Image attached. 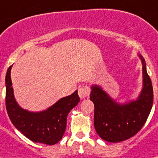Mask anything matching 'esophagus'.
<instances>
[{
	"instance_id": "esophagus-1",
	"label": "esophagus",
	"mask_w": 158,
	"mask_h": 158,
	"mask_svg": "<svg viewBox=\"0 0 158 158\" xmlns=\"http://www.w3.org/2000/svg\"><path fill=\"white\" fill-rule=\"evenodd\" d=\"M90 94V89L89 87L85 85H82L78 89V95L81 98H84L85 97H88Z\"/></svg>"
}]
</instances>
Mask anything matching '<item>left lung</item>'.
Segmentation results:
<instances>
[{
	"instance_id": "obj_1",
	"label": "left lung",
	"mask_w": 158,
	"mask_h": 158,
	"mask_svg": "<svg viewBox=\"0 0 158 158\" xmlns=\"http://www.w3.org/2000/svg\"><path fill=\"white\" fill-rule=\"evenodd\" d=\"M139 57L142 62L143 88L136 100L119 104L99 85L91 87L95 130L106 141L116 143L132 137L142 128L149 115L153 102V90L145 60L141 55Z\"/></svg>"
}]
</instances>
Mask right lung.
Listing matches in <instances>:
<instances>
[{"label":"right lung","instance_id":"add662e5","mask_svg":"<svg viewBox=\"0 0 158 158\" xmlns=\"http://www.w3.org/2000/svg\"><path fill=\"white\" fill-rule=\"evenodd\" d=\"M11 69L12 65L6 76V106L12 123L32 141L48 145L58 143L66 129L68 114L80 102L77 90L60 98L44 111H28L21 107L15 100L10 77Z\"/></svg>","mask_w":158,"mask_h":158}]
</instances>
